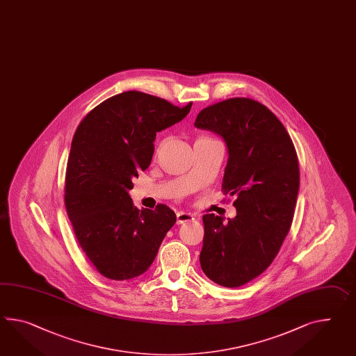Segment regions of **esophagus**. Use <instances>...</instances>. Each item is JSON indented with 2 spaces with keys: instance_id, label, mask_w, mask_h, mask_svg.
Returning <instances> with one entry per match:
<instances>
[{
  "instance_id": "34e87169",
  "label": "esophagus",
  "mask_w": 356,
  "mask_h": 356,
  "mask_svg": "<svg viewBox=\"0 0 356 356\" xmlns=\"http://www.w3.org/2000/svg\"><path fill=\"white\" fill-rule=\"evenodd\" d=\"M177 224L180 225V224H184V222H189V221H193L194 220V216L189 213V212H184V211H180V212H177Z\"/></svg>"
}]
</instances>
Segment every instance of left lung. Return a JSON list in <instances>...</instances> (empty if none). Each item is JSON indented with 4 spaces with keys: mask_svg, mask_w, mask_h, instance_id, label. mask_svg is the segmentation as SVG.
<instances>
[{
    "mask_svg": "<svg viewBox=\"0 0 356 356\" xmlns=\"http://www.w3.org/2000/svg\"><path fill=\"white\" fill-rule=\"evenodd\" d=\"M194 126L225 140L222 191L235 195L236 216H203V273L236 288L259 277L275 259L295 215L300 168L295 145L277 115L247 97L200 111Z\"/></svg>",
    "mask_w": 356,
    "mask_h": 356,
    "instance_id": "1",
    "label": "left lung"
}]
</instances>
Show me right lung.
I'll return each mask as SVG.
<instances>
[{"label":"right lung","instance_id":"1","mask_svg":"<svg viewBox=\"0 0 356 356\" xmlns=\"http://www.w3.org/2000/svg\"><path fill=\"white\" fill-rule=\"evenodd\" d=\"M165 99L126 91L106 99L79 123L65 175V209L87 259L108 279L127 280L156 259L176 215L165 204L136 209L129 191L147 170L156 132L191 112Z\"/></svg>","mask_w":356,"mask_h":356}]
</instances>
